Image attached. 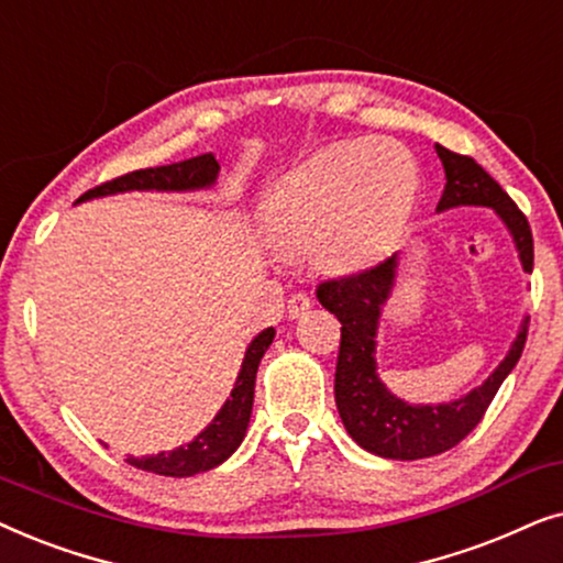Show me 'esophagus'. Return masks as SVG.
<instances>
[{
	"label": "esophagus",
	"instance_id": "obj_1",
	"mask_svg": "<svg viewBox=\"0 0 563 563\" xmlns=\"http://www.w3.org/2000/svg\"><path fill=\"white\" fill-rule=\"evenodd\" d=\"M311 309V296L303 294V290H296V294L288 296V317L296 319L301 317L303 311Z\"/></svg>",
	"mask_w": 563,
	"mask_h": 563
}]
</instances>
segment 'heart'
I'll return each mask as SVG.
<instances>
[{
    "mask_svg": "<svg viewBox=\"0 0 563 563\" xmlns=\"http://www.w3.org/2000/svg\"><path fill=\"white\" fill-rule=\"evenodd\" d=\"M419 167L396 141H344L275 187L265 229L277 252L317 244L321 265L357 269L384 257L415 211Z\"/></svg>",
    "mask_w": 563,
    "mask_h": 563,
    "instance_id": "obj_1",
    "label": "heart"
}]
</instances>
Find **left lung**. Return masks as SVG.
Listing matches in <instances>:
<instances>
[{
    "label": "left lung",
    "instance_id": "left-lung-1",
    "mask_svg": "<svg viewBox=\"0 0 563 563\" xmlns=\"http://www.w3.org/2000/svg\"><path fill=\"white\" fill-rule=\"evenodd\" d=\"M445 169V190L438 211L455 206H489L501 216L512 231L526 273L533 269V231L526 213L478 164L466 154H455L445 146H434ZM396 254L380 260L357 273L327 277L317 286V298L324 309L340 319L342 336L336 352L334 401L344 430L360 448L380 459L417 461L445 453L461 443L474 427L482 422L501 380L509 376L522 355L528 340V321L522 332L501 360V365L468 396L440 407H411L386 391L376 376L373 360V336H376L380 306L388 298L394 283Z\"/></svg>",
    "mask_w": 563,
    "mask_h": 563
}]
</instances>
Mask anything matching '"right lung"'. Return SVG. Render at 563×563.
<instances>
[{"mask_svg":"<svg viewBox=\"0 0 563 563\" xmlns=\"http://www.w3.org/2000/svg\"><path fill=\"white\" fill-rule=\"evenodd\" d=\"M216 175H219V159L208 152L192 159L167 164V167H148L136 169L129 175L108 179V183L92 187L81 195L79 200L100 198V195L110 192H125V190H195V187L211 185ZM77 200V203H79ZM275 329L269 327L265 332L257 334L246 347L242 371H239L236 384L231 388V396L223 404L213 422L206 427L192 443H187L177 451L146 455V459H129L131 466L148 474L159 476H192L200 471L216 468L219 463L229 459L231 453L242 445L246 424L252 417V401H254V380H257L260 360L265 355L269 344H273Z\"/></svg>","mask_w":563,"mask_h":563,"instance_id":"1","label":"right lung"}]
</instances>
